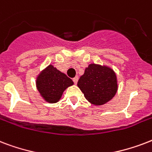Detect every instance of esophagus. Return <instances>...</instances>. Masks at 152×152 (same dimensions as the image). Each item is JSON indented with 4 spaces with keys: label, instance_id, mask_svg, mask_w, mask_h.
<instances>
[{
    "label": "esophagus",
    "instance_id": "1",
    "mask_svg": "<svg viewBox=\"0 0 152 152\" xmlns=\"http://www.w3.org/2000/svg\"><path fill=\"white\" fill-rule=\"evenodd\" d=\"M78 80H79L78 76H76V77H74V78L72 79V80H73V82L75 84H76V83H77V82H78Z\"/></svg>",
    "mask_w": 152,
    "mask_h": 152
}]
</instances>
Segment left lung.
Segmentation results:
<instances>
[{
  "mask_svg": "<svg viewBox=\"0 0 152 152\" xmlns=\"http://www.w3.org/2000/svg\"><path fill=\"white\" fill-rule=\"evenodd\" d=\"M77 86L86 99L95 106H101L112 99L118 88L113 69L96 64H91L86 68Z\"/></svg>",
  "mask_w": 152,
  "mask_h": 152,
  "instance_id": "1",
  "label": "left lung"
}]
</instances>
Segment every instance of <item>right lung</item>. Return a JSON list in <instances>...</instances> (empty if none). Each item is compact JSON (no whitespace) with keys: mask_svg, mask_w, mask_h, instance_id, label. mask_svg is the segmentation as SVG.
<instances>
[{"mask_svg":"<svg viewBox=\"0 0 152 152\" xmlns=\"http://www.w3.org/2000/svg\"><path fill=\"white\" fill-rule=\"evenodd\" d=\"M72 85L73 81L52 64L43 69L36 79L37 89L44 100L50 103L57 102L64 90Z\"/></svg>","mask_w":152,"mask_h":152,"instance_id":"add662e5","label":"right lung"}]
</instances>
